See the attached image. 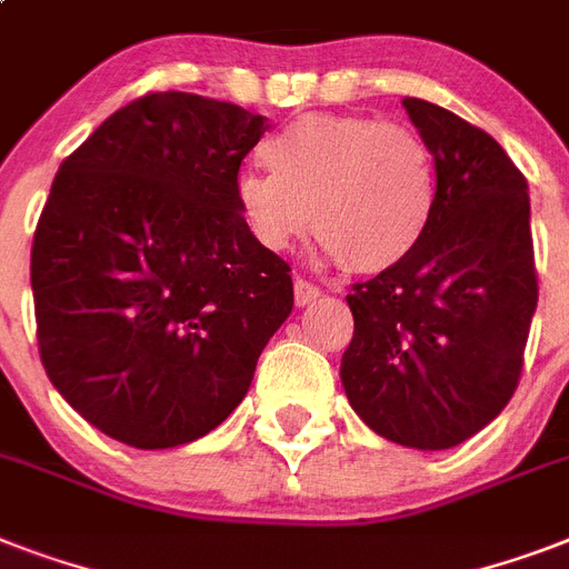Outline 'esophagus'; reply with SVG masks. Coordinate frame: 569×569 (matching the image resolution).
<instances>
[{
  "label": "esophagus",
  "instance_id": "1",
  "mask_svg": "<svg viewBox=\"0 0 569 569\" xmlns=\"http://www.w3.org/2000/svg\"><path fill=\"white\" fill-rule=\"evenodd\" d=\"M319 295V286L310 283V280H303V277H295V303H298V307H307V303L316 301Z\"/></svg>",
  "mask_w": 569,
  "mask_h": 569
}]
</instances>
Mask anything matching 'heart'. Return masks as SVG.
<instances>
[{"label":"heart","instance_id":"b5f03b06","mask_svg":"<svg viewBox=\"0 0 569 569\" xmlns=\"http://www.w3.org/2000/svg\"><path fill=\"white\" fill-rule=\"evenodd\" d=\"M271 177L241 173L248 232L283 253L312 232L348 271L378 274L419 248L437 203L433 156L413 129L378 118L307 114L262 144Z\"/></svg>","mask_w":569,"mask_h":569}]
</instances>
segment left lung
<instances>
[{
    "mask_svg": "<svg viewBox=\"0 0 569 569\" xmlns=\"http://www.w3.org/2000/svg\"><path fill=\"white\" fill-rule=\"evenodd\" d=\"M437 168L419 248L351 286L355 337L342 387L375 433L451 449L502 413L520 383L538 307L529 182L496 138L433 102L405 97Z\"/></svg>",
    "mask_w": 569,
    "mask_h": 569,
    "instance_id": "left-lung-1",
    "label": "left lung"
}]
</instances>
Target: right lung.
I'll return each mask as SVG.
<instances>
[{
    "mask_svg": "<svg viewBox=\"0 0 569 569\" xmlns=\"http://www.w3.org/2000/svg\"><path fill=\"white\" fill-rule=\"evenodd\" d=\"M266 129L232 102L156 91L58 168L31 244L40 363L111 440L173 449L218 428L292 312V268L236 206Z\"/></svg>",
    "mask_w": 569,
    "mask_h": 569,
    "instance_id": "obj_1",
    "label": "right lung"
}]
</instances>
